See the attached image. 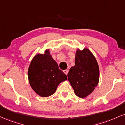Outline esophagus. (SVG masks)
<instances>
[{
    "mask_svg": "<svg viewBox=\"0 0 125 125\" xmlns=\"http://www.w3.org/2000/svg\"><path fill=\"white\" fill-rule=\"evenodd\" d=\"M63 72H64V73L65 74H67V73H68V71H67V70H63Z\"/></svg>",
    "mask_w": 125,
    "mask_h": 125,
    "instance_id": "1",
    "label": "esophagus"
}]
</instances>
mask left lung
<instances>
[{
	"label": "left lung",
	"instance_id": "obj_1",
	"mask_svg": "<svg viewBox=\"0 0 125 125\" xmlns=\"http://www.w3.org/2000/svg\"><path fill=\"white\" fill-rule=\"evenodd\" d=\"M67 77L79 97L84 98L92 93L99 83L100 70L97 60L89 49H77L75 65L70 69Z\"/></svg>",
	"mask_w": 125,
	"mask_h": 125
}]
</instances>
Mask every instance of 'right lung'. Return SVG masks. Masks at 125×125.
Returning a JSON list of instances; mask_svg holds the SVG:
<instances>
[{
  "label": "right lung",
  "mask_w": 125,
  "mask_h": 125,
  "mask_svg": "<svg viewBox=\"0 0 125 125\" xmlns=\"http://www.w3.org/2000/svg\"><path fill=\"white\" fill-rule=\"evenodd\" d=\"M28 77L31 88L42 97L53 94L59 84L67 79L66 75L59 69L49 49L32 58L28 67Z\"/></svg>",
  "instance_id": "add662e5"
}]
</instances>
